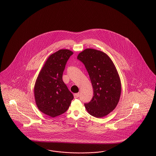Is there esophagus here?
<instances>
[{"instance_id": "1", "label": "esophagus", "mask_w": 156, "mask_h": 156, "mask_svg": "<svg viewBox=\"0 0 156 156\" xmlns=\"http://www.w3.org/2000/svg\"><path fill=\"white\" fill-rule=\"evenodd\" d=\"M79 96H80V93H76V94H74V98H78V97H79Z\"/></svg>"}]
</instances>
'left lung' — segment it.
Returning <instances> with one entry per match:
<instances>
[{"label":"left lung","instance_id":"8db88e82","mask_svg":"<svg viewBox=\"0 0 156 156\" xmlns=\"http://www.w3.org/2000/svg\"><path fill=\"white\" fill-rule=\"evenodd\" d=\"M77 59L84 64L94 91L85 108L93 117H104L115 108L121 96V80L115 66L106 54L93 48L85 49Z\"/></svg>","mask_w":156,"mask_h":156}]
</instances>
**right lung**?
Wrapping results in <instances>:
<instances>
[{"label": "right lung", "instance_id": "add662e5", "mask_svg": "<svg viewBox=\"0 0 156 156\" xmlns=\"http://www.w3.org/2000/svg\"><path fill=\"white\" fill-rule=\"evenodd\" d=\"M73 54L67 49L59 50L47 58L34 86L35 102L39 110L51 117L64 113L74 96L63 81L66 63Z\"/></svg>", "mask_w": 156, "mask_h": 156}]
</instances>
